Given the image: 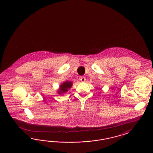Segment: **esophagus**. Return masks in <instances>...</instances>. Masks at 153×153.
<instances>
[{"instance_id":"1","label":"esophagus","mask_w":153,"mask_h":153,"mask_svg":"<svg viewBox=\"0 0 153 153\" xmlns=\"http://www.w3.org/2000/svg\"><path fill=\"white\" fill-rule=\"evenodd\" d=\"M79 79H80L81 81H82V82H84V81H85V80H86L85 78V77H84V76H80Z\"/></svg>"}]
</instances>
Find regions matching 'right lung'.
Returning <instances> with one entry per match:
<instances>
[{
	"label": "right lung",
	"mask_w": 153,
	"mask_h": 153,
	"mask_svg": "<svg viewBox=\"0 0 153 153\" xmlns=\"http://www.w3.org/2000/svg\"><path fill=\"white\" fill-rule=\"evenodd\" d=\"M72 85V82L71 81H65L61 85H60V88L58 90V94H62L63 93H65L68 91L69 89H70Z\"/></svg>",
	"instance_id": "1"
}]
</instances>
